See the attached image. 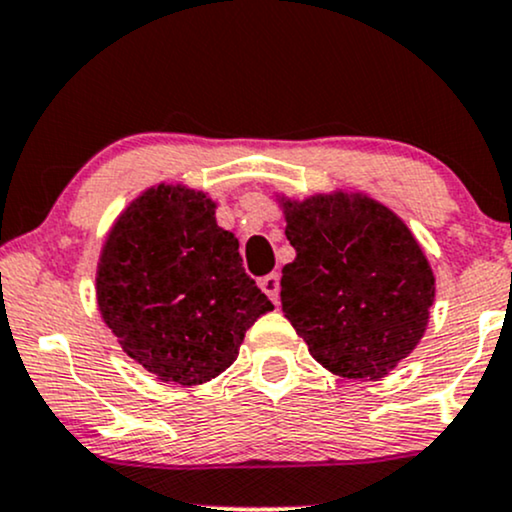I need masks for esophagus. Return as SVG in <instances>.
<instances>
[{
  "label": "esophagus",
  "mask_w": 512,
  "mask_h": 512,
  "mask_svg": "<svg viewBox=\"0 0 512 512\" xmlns=\"http://www.w3.org/2000/svg\"><path fill=\"white\" fill-rule=\"evenodd\" d=\"M260 289L267 293L269 298H272V303L274 305H279V274H267V276H262L260 279Z\"/></svg>",
  "instance_id": "34e87169"
}]
</instances>
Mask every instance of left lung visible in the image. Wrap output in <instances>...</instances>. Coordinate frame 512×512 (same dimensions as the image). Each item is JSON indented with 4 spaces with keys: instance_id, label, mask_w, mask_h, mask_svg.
<instances>
[{
    "instance_id": "8db88e82",
    "label": "left lung",
    "mask_w": 512,
    "mask_h": 512,
    "mask_svg": "<svg viewBox=\"0 0 512 512\" xmlns=\"http://www.w3.org/2000/svg\"><path fill=\"white\" fill-rule=\"evenodd\" d=\"M296 260L281 269V308L317 363L378 380L424 337L436 276L395 211L361 192L281 197Z\"/></svg>"
}]
</instances>
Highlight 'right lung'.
Wrapping results in <instances>:
<instances>
[{"instance_id": "obj_1", "label": "right lung", "mask_w": 512, "mask_h": 512, "mask_svg": "<svg viewBox=\"0 0 512 512\" xmlns=\"http://www.w3.org/2000/svg\"><path fill=\"white\" fill-rule=\"evenodd\" d=\"M216 202L185 185L149 187L117 216L96 298L122 351L163 383L202 385L238 358L272 301L245 274Z\"/></svg>"}]
</instances>
